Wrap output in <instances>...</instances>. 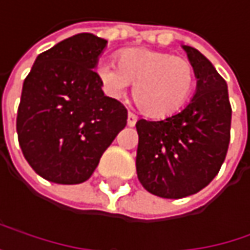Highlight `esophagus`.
Returning <instances> with one entry per match:
<instances>
[{"instance_id":"obj_1","label":"esophagus","mask_w":250,"mask_h":250,"mask_svg":"<svg viewBox=\"0 0 250 250\" xmlns=\"http://www.w3.org/2000/svg\"><path fill=\"white\" fill-rule=\"evenodd\" d=\"M137 121H138V116H137L135 113L129 112V113H128V121H126L128 125H129V126H134V125L137 124Z\"/></svg>"}]
</instances>
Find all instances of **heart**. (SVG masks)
Segmentation results:
<instances>
[{
    "mask_svg": "<svg viewBox=\"0 0 250 250\" xmlns=\"http://www.w3.org/2000/svg\"><path fill=\"white\" fill-rule=\"evenodd\" d=\"M97 75L115 99L124 97L132 83L135 104L153 118L177 112L190 97L196 81L194 67L187 59L147 48L119 53L118 66L100 62Z\"/></svg>",
    "mask_w": 250,
    "mask_h": 250,
    "instance_id": "heart-1",
    "label": "heart"
}]
</instances>
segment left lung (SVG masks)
I'll return each instance as SVG.
<instances>
[{
	"mask_svg": "<svg viewBox=\"0 0 250 250\" xmlns=\"http://www.w3.org/2000/svg\"><path fill=\"white\" fill-rule=\"evenodd\" d=\"M197 85L188 106L164 121L140 119L137 175L151 194L181 199L220 172L230 144L231 106L224 78L196 48L183 45Z\"/></svg>",
	"mask_w": 250,
	"mask_h": 250,
	"instance_id": "8db88e82",
	"label": "left lung"
}]
</instances>
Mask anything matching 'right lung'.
I'll return each instance as SVG.
<instances>
[{
  "label": "right lung",
  "mask_w": 250,
  "mask_h": 250,
  "mask_svg": "<svg viewBox=\"0 0 250 250\" xmlns=\"http://www.w3.org/2000/svg\"><path fill=\"white\" fill-rule=\"evenodd\" d=\"M107 41L73 35L41 53L23 82L17 137L24 159L57 184L86 181L126 125L125 106L102 89L94 67Z\"/></svg>",
  "instance_id": "obj_1"
}]
</instances>
